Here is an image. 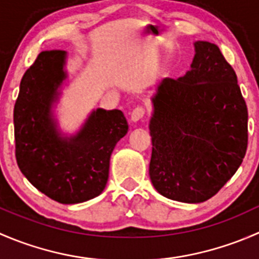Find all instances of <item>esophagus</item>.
Returning <instances> with one entry per match:
<instances>
[{"instance_id": "esophagus-1", "label": "esophagus", "mask_w": 259, "mask_h": 259, "mask_svg": "<svg viewBox=\"0 0 259 259\" xmlns=\"http://www.w3.org/2000/svg\"><path fill=\"white\" fill-rule=\"evenodd\" d=\"M145 113H146V110H145L144 106H137V108H135L132 113V120L133 121H139L140 119H143V117H144Z\"/></svg>"}]
</instances>
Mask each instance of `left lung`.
<instances>
[{
  "label": "left lung",
  "instance_id": "obj_1",
  "mask_svg": "<svg viewBox=\"0 0 259 259\" xmlns=\"http://www.w3.org/2000/svg\"><path fill=\"white\" fill-rule=\"evenodd\" d=\"M192 69L153 98L149 176L169 199L205 202L242 164L248 110L236 71L214 44L197 41Z\"/></svg>",
  "mask_w": 259,
  "mask_h": 259
}]
</instances>
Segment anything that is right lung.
Wrapping results in <instances>:
<instances>
[{
  "instance_id": "1",
  "label": "right lung",
  "mask_w": 259,
  "mask_h": 259,
  "mask_svg": "<svg viewBox=\"0 0 259 259\" xmlns=\"http://www.w3.org/2000/svg\"><path fill=\"white\" fill-rule=\"evenodd\" d=\"M62 50L42 51L26 70L14 109L17 165L41 193L62 204L98 197L109 178L110 155L127 133L120 110L98 109L69 140L59 137L51 105L66 77Z\"/></svg>"
}]
</instances>
